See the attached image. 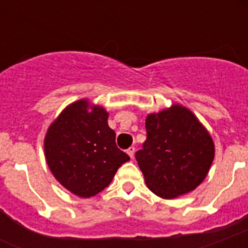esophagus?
<instances>
[{
  "label": "esophagus",
  "instance_id": "1",
  "mask_svg": "<svg viewBox=\"0 0 248 248\" xmlns=\"http://www.w3.org/2000/svg\"><path fill=\"white\" fill-rule=\"evenodd\" d=\"M127 155L131 157V158H134V155H135V148L134 147H130L127 149Z\"/></svg>",
  "mask_w": 248,
  "mask_h": 248
}]
</instances>
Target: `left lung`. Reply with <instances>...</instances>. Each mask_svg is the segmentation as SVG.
Returning a JSON list of instances; mask_svg holds the SVG:
<instances>
[{
	"label": "left lung",
	"instance_id": "left-lung-1",
	"mask_svg": "<svg viewBox=\"0 0 248 248\" xmlns=\"http://www.w3.org/2000/svg\"><path fill=\"white\" fill-rule=\"evenodd\" d=\"M145 128L147 140L135 157L148 188L165 200L194 190L215 157L207 128L180 104L148 114Z\"/></svg>",
	"mask_w": 248,
	"mask_h": 248
}]
</instances>
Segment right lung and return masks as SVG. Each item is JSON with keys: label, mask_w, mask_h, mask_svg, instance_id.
Returning a JSON list of instances; mask_svg holds the SVG:
<instances>
[{"label": "right lung", "mask_w": 248, "mask_h": 248, "mask_svg": "<svg viewBox=\"0 0 248 248\" xmlns=\"http://www.w3.org/2000/svg\"><path fill=\"white\" fill-rule=\"evenodd\" d=\"M109 113L89 99L67 105L47 128L45 157L54 177L69 192L90 198L110 184L128 157L116 145Z\"/></svg>", "instance_id": "add662e5"}]
</instances>
